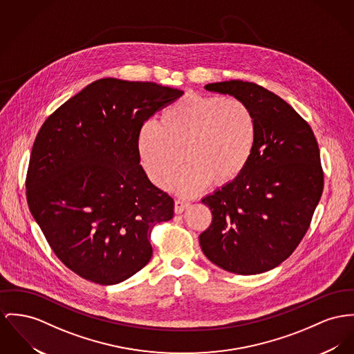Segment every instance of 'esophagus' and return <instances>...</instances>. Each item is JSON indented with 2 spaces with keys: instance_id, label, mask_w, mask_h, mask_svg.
Returning a JSON list of instances; mask_svg holds the SVG:
<instances>
[{
  "instance_id": "obj_1",
  "label": "esophagus",
  "mask_w": 354,
  "mask_h": 354,
  "mask_svg": "<svg viewBox=\"0 0 354 354\" xmlns=\"http://www.w3.org/2000/svg\"><path fill=\"white\" fill-rule=\"evenodd\" d=\"M189 207V203L184 200H176L174 201V212L183 213Z\"/></svg>"
}]
</instances>
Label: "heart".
<instances>
[{
  "instance_id": "1",
  "label": "heart",
  "mask_w": 354,
  "mask_h": 354,
  "mask_svg": "<svg viewBox=\"0 0 354 354\" xmlns=\"http://www.w3.org/2000/svg\"><path fill=\"white\" fill-rule=\"evenodd\" d=\"M258 143V122L240 99L190 94L167 106L157 124L138 133V153L151 181L166 188L184 161L174 188L192 196L208 183L227 185L250 165ZM183 160H180V156Z\"/></svg>"
}]
</instances>
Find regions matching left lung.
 Listing matches in <instances>:
<instances>
[{
	"label": "left lung",
	"mask_w": 354,
	"mask_h": 354,
	"mask_svg": "<svg viewBox=\"0 0 354 354\" xmlns=\"http://www.w3.org/2000/svg\"><path fill=\"white\" fill-rule=\"evenodd\" d=\"M205 90L247 103L258 122V143L235 181L201 201L212 212L198 236L204 255L220 268L255 275L275 268L298 247L324 190L315 136L305 119L278 95L243 80Z\"/></svg>",
	"instance_id": "left-lung-1"
}]
</instances>
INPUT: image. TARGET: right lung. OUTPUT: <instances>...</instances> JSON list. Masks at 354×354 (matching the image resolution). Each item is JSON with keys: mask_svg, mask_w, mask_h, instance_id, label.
I'll list each match as a JSON object with an SVG mask.
<instances>
[{"mask_svg": "<svg viewBox=\"0 0 354 354\" xmlns=\"http://www.w3.org/2000/svg\"><path fill=\"white\" fill-rule=\"evenodd\" d=\"M184 91L99 79L43 123L26 173V200L55 255L97 284L133 277L151 258V228L174 201L142 169L138 133Z\"/></svg>", "mask_w": 354, "mask_h": 354, "instance_id": "obj_1", "label": "right lung"}]
</instances>
